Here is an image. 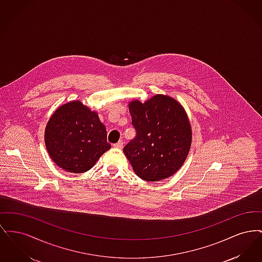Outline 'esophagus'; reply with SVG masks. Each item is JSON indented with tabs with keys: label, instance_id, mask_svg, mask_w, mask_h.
Here are the masks:
<instances>
[{
	"label": "esophagus",
	"instance_id": "1",
	"mask_svg": "<svg viewBox=\"0 0 262 262\" xmlns=\"http://www.w3.org/2000/svg\"><path fill=\"white\" fill-rule=\"evenodd\" d=\"M114 147H115L116 149H123V147H124V142H123L122 140H120L119 142H117V143L114 144Z\"/></svg>",
	"mask_w": 262,
	"mask_h": 262
}]
</instances>
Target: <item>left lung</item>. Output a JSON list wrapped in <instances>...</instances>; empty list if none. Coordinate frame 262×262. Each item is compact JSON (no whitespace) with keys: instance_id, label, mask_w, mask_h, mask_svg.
<instances>
[{"instance_id":"8db88e82","label":"left lung","mask_w":262,"mask_h":262,"mask_svg":"<svg viewBox=\"0 0 262 262\" xmlns=\"http://www.w3.org/2000/svg\"><path fill=\"white\" fill-rule=\"evenodd\" d=\"M137 136L124 153L143 181L170 178L186 161L191 145V125L184 107L171 96L156 94L128 103Z\"/></svg>"}]
</instances>
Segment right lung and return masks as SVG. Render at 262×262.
<instances>
[{"label": "right lung", "instance_id": "add662e5", "mask_svg": "<svg viewBox=\"0 0 262 262\" xmlns=\"http://www.w3.org/2000/svg\"><path fill=\"white\" fill-rule=\"evenodd\" d=\"M44 139L53 162L75 174L90 170L111 148L97 112L78 100L68 102L54 112L45 127Z\"/></svg>", "mask_w": 262, "mask_h": 262}]
</instances>
